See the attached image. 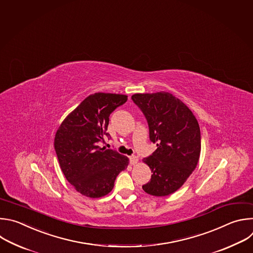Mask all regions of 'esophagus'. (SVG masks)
<instances>
[{
  "instance_id": "obj_1",
  "label": "esophagus",
  "mask_w": 253,
  "mask_h": 253,
  "mask_svg": "<svg viewBox=\"0 0 253 253\" xmlns=\"http://www.w3.org/2000/svg\"><path fill=\"white\" fill-rule=\"evenodd\" d=\"M129 161H130V165H131V166H135V165L138 163V159H137V157H135V156L130 157V158H129Z\"/></svg>"
}]
</instances>
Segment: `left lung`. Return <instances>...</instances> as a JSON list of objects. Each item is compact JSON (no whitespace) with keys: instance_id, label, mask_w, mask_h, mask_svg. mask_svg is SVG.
Returning <instances> with one entry per match:
<instances>
[{"instance_id":"1","label":"left lung","mask_w":253,"mask_h":253,"mask_svg":"<svg viewBox=\"0 0 253 253\" xmlns=\"http://www.w3.org/2000/svg\"><path fill=\"white\" fill-rule=\"evenodd\" d=\"M133 103L143 113L155 153L142 160L153 172L142 189L167 196L180 188L195 169L201 149L200 129L192 112L168 91L134 93Z\"/></svg>"}]
</instances>
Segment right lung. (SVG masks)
I'll return each mask as SVG.
<instances>
[{
    "label": "right lung",
    "mask_w": 253,
    "mask_h": 253,
    "mask_svg": "<svg viewBox=\"0 0 253 253\" xmlns=\"http://www.w3.org/2000/svg\"><path fill=\"white\" fill-rule=\"evenodd\" d=\"M127 100V95L95 92L63 121L55 136V149L67 180L81 194L98 198L112 191L128 159L113 149L100 147L110 115Z\"/></svg>",
    "instance_id": "obj_1"
}]
</instances>
